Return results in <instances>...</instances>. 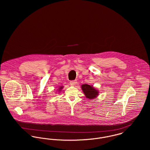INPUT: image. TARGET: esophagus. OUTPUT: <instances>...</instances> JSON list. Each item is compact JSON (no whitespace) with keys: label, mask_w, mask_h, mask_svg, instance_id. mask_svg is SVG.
I'll use <instances>...</instances> for the list:
<instances>
[{"label":"esophagus","mask_w":150,"mask_h":150,"mask_svg":"<svg viewBox=\"0 0 150 150\" xmlns=\"http://www.w3.org/2000/svg\"><path fill=\"white\" fill-rule=\"evenodd\" d=\"M77 83V80H71V81H70V84L71 85H73V86L76 85Z\"/></svg>","instance_id":"esophagus-1"}]
</instances>
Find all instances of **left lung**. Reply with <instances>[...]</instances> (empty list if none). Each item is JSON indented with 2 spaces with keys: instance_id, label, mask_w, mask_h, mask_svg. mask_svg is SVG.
I'll return each mask as SVG.
<instances>
[{
  "instance_id": "1",
  "label": "left lung",
  "mask_w": 150,
  "mask_h": 150,
  "mask_svg": "<svg viewBox=\"0 0 150 150\" xmlns=\"http://www.w3.org/2000/svg\"><path fill=\"white\" fill-rule=\"evenodd\" d=\"M83 92L88 99H93L98 95V92L93 86L88 84H83L81 86Z\"/></svg>"
}]
</instances>
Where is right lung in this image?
I'll list each match as a JSON object with an SVG mask.
<instances>
[{
    "mask_svg": "<svg viewBox=\"0 0 150 150\" xmlns=\"http://www.w3.org/2000/svg\"><path fill=\"white\" fill-rule=\"evenodd\" d=\"M62 87H60V88H59L60 89H59V90H61V89H62Z\"/></svg>",
    "mask_w": 150,
    "mask_h": 150,
    "instance_id": "right-lung-1",
    "label": "right lung"
}]
</instances>
